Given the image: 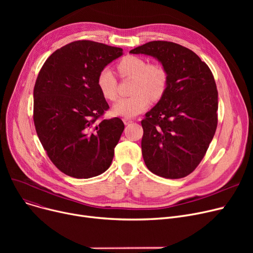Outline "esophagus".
Returning a JSON list of instances; mask_svg holds the SVG:
<instances>
[{"label":"esophagus","instance_id":"esophagus-1","mask_svg":"<svg viewBox=\"0 0 253 253\" xmlns=\"http://www.w3.org/2000/svg\"><path fill=\"white\" fill-rule=\"evenodd\" d=\"M123 122L125 125H129L130 123H132V120L129 118H123Z\"/></svg>","mask_w":253,"mask_h":253}]
</instances>
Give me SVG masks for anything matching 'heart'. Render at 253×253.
I'll use <instances>...</instances> for the list:
<instances>
[{
	"instance_id": "obj_1",
	"label": "heart",
	"mask_w": 253,
	"mask_h": 253,
	"mask_svg": "<svg viewBox=\"0 0 253 253\" xmlns=\"http://www.w3.org/2000/svg\"><path fill=\"white\" fill-rule=\"evenodd\" d=\"M119 71L123 76L133 78L131 93L133 95L119 99L113 105L116 116L133 118L148 109L151 99H160L168 85V75L163 66L149 64L143 58L128 55L119 63ZM97 86L102 96L115 100L118 96L117 79L112 69H102L97 77Z\"/></svg>"
}]
</instances>
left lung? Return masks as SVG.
Returning a JSON list of instances; mask_svg holds the SVG:
<instances>
[{
    "label": "left lung",
    "instance_id": "1",
    "mask_svg": "<svg viewBox=\"0 0 253 253\" xmlns=\"http://www.w3.org/2000/svg\"><path fill=\"white\" fill-rule=\"evenodd\" d=\"M130 53L156 58L168 75L163 96L141 121L144 163L159 176H187L201 162L216 130L213 75L196 53L172 42H149Z\"/></svg>",
    "mask_w": 253,
    "mask_h": 253
}]
</instances>
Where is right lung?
Instances as JSON below:
<instances>
[{
    "instance_id": "add662e5",
    "label": "right lung",
    "mask_w": 253,
    "mask_h": 253,
    "mask_svg": "<svg viewBox=\"0 0 253 253\" xmlns=\"http://www.w3.org/2000/svg\"><path fill=\"white\" fill-rule=\"evenodd\" d=\"M123 49L76 41L49 56L34 89V122L48 157L64 174L97 176L112 164L124 130L121 119H98L109 104L97 86L99 72Z\"/></svg>"
}]
</instances>
